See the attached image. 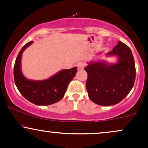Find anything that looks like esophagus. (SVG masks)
<instances>
[{
	"label": "esophagus",
	"instance_id": "esophagus-1",
	"mask_svg": "<svg viewBox=\"0 0 148 148\" xmlns=\"http://www.w3.org/2000/svg\"><path fill=\"white\" fill-rule=\"evenodd\" d=\"M85 67V63L83 62H79L77 63V67L79 69H83Z\"/></svg>",
	"mask_w": 148,
	"mask_h": 148
}]
</instances>
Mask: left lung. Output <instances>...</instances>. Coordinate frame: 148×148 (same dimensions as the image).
I'll use <instances>...</instances> for the list:
<instances>
[{
    "label": "left lung",
    "instance_id": "left-lung-1",
    "mask_svg": "<svg viewBox=\"0 0 148 148\" xmlns=\"http://www.w3.org/2000/svg\"><path fill=\"white\" fill-rule=\"evenodd\" d=\"M106 57L118 58L115 63L106 60L88 62L85 70L88 74L86 89L90 100L100 106H112L127 96L133 88L136 68L132 51L119 42Z\"/></svg>",
    "mask_w": 148,
    "mask_h": 148
}]
</instances>
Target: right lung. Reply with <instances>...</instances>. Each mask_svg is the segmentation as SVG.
I'll return each mask as SVG.
<instances>
[{
	"label": "right lung",
	"instance_id": "add662e5",
	"mask_svg": "<svg viewBox=\"0 0 148 148\" xmlns=\"http://www.w3.org/2000/svg\"><path fill=\"white\" fill-rule=\"evenodd\" d=\"M33 43L30 41L18 53L14 67V79L16 88L23 97L38 106H47L56 103L64 95L69 83L77 72V67L62 69L47 79L35 81L23 76L21 69L22 53Z\"/></svg>",
	"mask_w": 148,
	"mask_h": 148
}]
</instances>
